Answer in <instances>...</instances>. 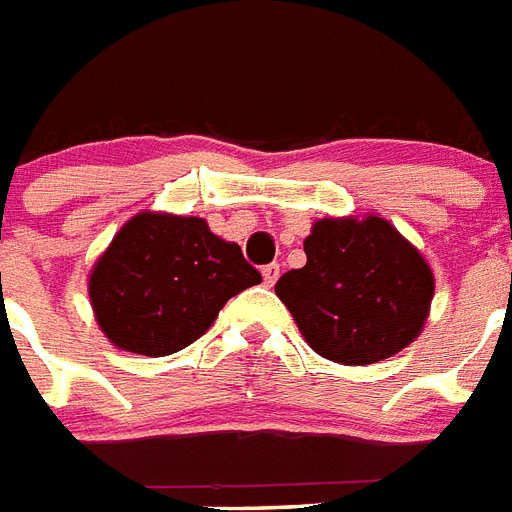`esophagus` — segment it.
Wrapping results in <instances>:
<instances>
[{"label": "esophagus", "instance_id": "obj_1", "mask_svg": "<svg viewBox=\"0 0 512 512\" xmlns=\"http://www.w3.org/2000/svg\"><path fill=\"white\" fill-rule=\"evenodd\" d=\"M261 277H264V285L272 288L277 282V277H280V267H277V264H267V267L261 269Z\"/></svg>", "mask_w": 512, "mask_h": 512}]
</instances>
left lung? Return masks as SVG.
I'll return each instance as SVG.
<instances>
[{"instance_id":"obj_1","label":"left lung","mask_w":512,"mask_h":512,"mask_svg":"<svg viewBox=\"0 0 512 512\" xmlns=\"http://www.w3.org/2000/svg\"><path fill=\"white\" fill-rule=\"evenodd\" d=\"M304 253V267L285 272L275 293L320 357L372 365L423 333L436 280L423 253L383 216L317 219Z\"/></svg>"}]
</instances>
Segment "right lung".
<instances>
[{"label": "right lung", "instance_id": "obj_1", "mask_svg": "<svg viewBox=\"0 0 512 512\" xmlns=\"http://www.w3.org/2000/svg\"><path fill=\"white\" fill-rule=\"evenodd\" d=\"M261 275L237 243L200 216L140 211L116 232L89 275L94 320L113 346L166 357L198 341Z\"/></svg>", "mask_w": 512, "mask_h": 512}]
</instances>
